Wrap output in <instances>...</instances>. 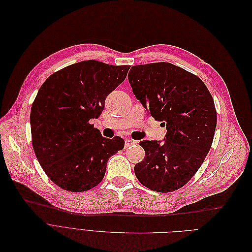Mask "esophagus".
Instances as JSON below:
<instances>
[{"label":"esophagus","mask_w":252,"mask_h":252,"mask_svg":"<svg viewBox=\"0 0 252 252\" xmlns=\"http://www.w3.org/2000/svg\"><path fill=\"white\" fill-rule=\"evenodd\" d=\"M137 143H138V141H136V140H133V139H131V138H127L125 140V149H127V148H129L131 146H135V145H137Z\"/></svg>","instance_id":"1"}]
</instances>
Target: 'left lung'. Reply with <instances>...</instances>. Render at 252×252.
Wrapping results in <instances>:
<instances>
[{
  "label": "left lung",
  "mask_w": 252,
  "mask_h": 252,
  "mask_svg": "<svg viewBox=\"0 0 252 252\" xmlns=\"http://www.w3.org/2000/svg\"><path fill=\"white\" fill-rule=\"evenodd\" d=\"M128 81L149 114L166 125L163 141L142 140L145 159L134 172L149 189L168 193L185 186L204 162L217 127V111L205 84L169 63L134 65Z\"/></svg>",
  "instance_id": "8db88e82"
}]
</instances>
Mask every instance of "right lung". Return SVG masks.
<instances>
[{
	"instance_id": "add662e5",
	"label": "right lung",
	"mask_w": 252,
	"mask_h": 252,
	"mask_svg": "<svg viewBox=\"0 0 252 252\" xmlns=\"http://www.w3.org/2000/svg\"><path fill=\"white\" fill-rule=\"evenodd\" d=\"M129 67L81 62L52 74L39 89L30 118L32 147L59 188L79 193L96 187L107 160L123 150V138L103 137L89 121L100 116L106 96L125 80Z\"/></svg>"
}]
</instances>
